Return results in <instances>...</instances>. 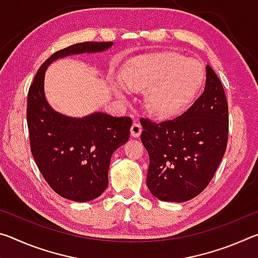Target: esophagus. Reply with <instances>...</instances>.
Masks as SVG:
<instances>
[{
	"mask_svg": "<svg viewBox=\"0 0 258 258\" xmlns=\"http://www.w3.org/2000/svg\"><path fill=\"white\" fill-rule=\"evenodd\" d=\"M141 132H142V126L135 121V123H133L132 126H131V135H132L133 138H139Z\"/></svg>",
	"mask_w": 258,
	"mask_h": 258,
	"instance_id": "1",
	"label": "esophagus"
}]
</instances>
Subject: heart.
<instances>
[{"instance_id": "1", "label": "heart", "mask_w": 258, "mask_h": 258, "mask_svg": "<svg viewBox=\"0 0 258 258\" xmlns=\"http://www.w3.org/2000/svg\"><path fill=\"white\" fill-rule=\"evenodd\" d=\"M203 80L202 66L175 52L134 58L120 75L123 87L145 91L143 104L152 116H167L190 100Z\"/></svg>"}]
</instances>
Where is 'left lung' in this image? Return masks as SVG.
Here are the masks:
<instances>
[{"label":"left lung","instance_id":"obj_1","mask_svg":"<svg viewBox=\"0 0 258 258\" xmlns=\"http://www.w3.org/2000/svg\"><path fill=\"white\" fill-rule=\"evenodd\" d=\"M149 154L147 185L163 202H187L205 190L228 145L229 111L224 89L211 66L206 85L186 110L160 123L140 120Z\"/></svg>","mask_w":258,"mask_h":258}]
</instances>
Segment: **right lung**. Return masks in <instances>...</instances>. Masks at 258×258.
Returning a JSON list of instances; mask_svg holds the SVG:
<instances>
[{"label": "right lung", "mask_w": 258, "mask_h": 258, "mask_svg": "<svg viewBox=\"0 0 258 258\" xmlns=\"http://www.w3.org/2000/svg\"><path fill=\"white\" fill-rule=\"evenodd\" d=\"M112 44L83 42L56 51L38 69L28 91L27 125L35 163L53 191L74 202H90L106 190L111 156L128 140L132 119L104 112L83 118L56 112L45 98V71L56 59L102 52Z\"/></svg>", "instance_id": "right-lung-1"}]
</instances>
